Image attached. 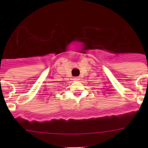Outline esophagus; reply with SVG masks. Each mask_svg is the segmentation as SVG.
<instances>
[{"mask_svg":"<svg viewBox=\"0 0 148 148\" xmlns=\"http://www.w3.org/2000/svg\"><path fill=\"white\" fill-rule=\"evenodd\" d=\"M73 80H74V81H78V80H79V78H78V77H75V78H73Z\"/></svg>","mask_w":148,"mask_h":148,"instance_id":"esophagus-1","label":"esophagus"}]
</instances>
